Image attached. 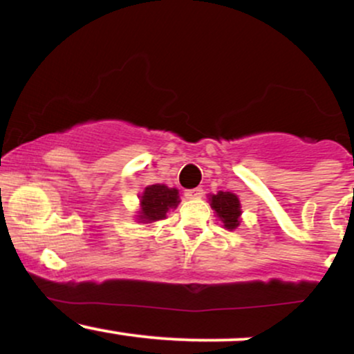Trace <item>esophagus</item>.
<instances>
[{
    "instance_id": "34e87169",
    "label": "esophagus",
    "mask_w": 354,
    "mask_h": 354,
    "mask_svg": "<svg viewBox=\"0 0 354 354\" xmlns=\"http://www.w3.org/2000/svg\"><path fill=\"white\" fill-rule=\"evenodd\" d=\"M185 196L188 198V200H198V198L203 196V189L201 188H194V189H188L185 193Z\"/></svg>"
}]
</instances>
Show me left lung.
I'll list each match as a JSON object with an SVG mask.
<instances>
[{"mask_svg":"<svg viewBox=\"0 0 354 354\" xmlns=\"http://www.w3.org/2000/svg\"><path fill=\"white\" fill-rule=\"evenodd\" d=\"M211 208L214 209L216 216L223 221L226 230H236L239 226V216H241V205L236 194L230 191H219L209 196Z\"/></svg>","mask_w":354,"mask_h":354,"instance_id":"1","label":"left lung"}]
</instances>
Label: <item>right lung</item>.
<instances>
[{
  "label": "right lung",
  "mask_w": 354,
  "mask_h": 354,
  "mask_svg": "<svg viewBox=\"0 0 354 354\" xmlns=\"http://www.w3.org/2000/svg\"><path fill=\"white\" fill-rule=\"evenodd\" d=\"M141 209L138 211V218L141 223H153L158 219H165L166 213L180 205L176 188H168L166 185H151L145 188L140 200Z\"/></svg>",
  "instance_id": "right-lung-1"
}]
</instances>
